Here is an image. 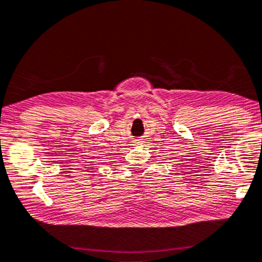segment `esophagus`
Listing matches in <instances>:
<instances>
[{"label": "esophagus", "mask_w": 262, "mask_h": 262, "mask_svg": "<svg viewBox=\"0 0 262 262\" xmlns=\"http://www.w3.org/2000/svg\"><path fill=\"white\" fill-rule=\"evenodd\" d=\"M140 140H135V144H139Z\"/></svg>", "instance_id": "obj_1"}]
</instances>
